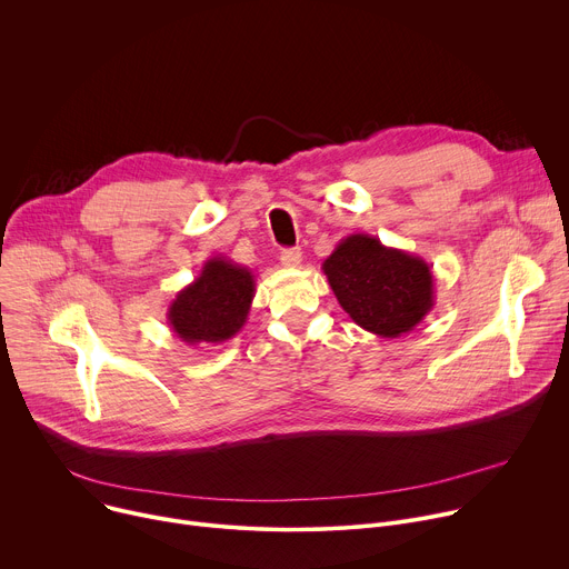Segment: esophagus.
<instances>
[{"instance_id": "obj_1", "label": "esophagus", "mask_w": 569, "mask_h": 569, "mask_svg": "<svg viewBox=\"0 0 569 569\" xmlns=\"http://www.w3.org/2000/svg\"><path fill=\"white\" fill-rule=\"evenodd\" d=\"M279 259L286 268H299L301 266V250L299 248H288V250L281 252Z\"/></svg>"}]
</instances>
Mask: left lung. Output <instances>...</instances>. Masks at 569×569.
I'll use <instances>...</instances> for the list:
<instances>
[{"instance_id": "1", "label": "left lung", "mask_w": 569, "mask_h": 569, "mask_svg": "<svg viewBox=\"0 0 569 569\" xmlns=\"http://www.w3.org/2000/svg\"><path fill=\"white\" fill-rule=\"evenodd\" d=\"M321 270L349 317L378 338L415 331L435 306L432 268L369 233L342 238Z\"/></svg>"}]
</instances>
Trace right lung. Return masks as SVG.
<instances>
[{
	"mask_svg": "<svg viewBox=\"0 0 569 569\" xmlns=\"http://www.w3.org/2000/svg\"><path fill=\"white\" fill-rule=\"evenodd\" d=\"M257 279L250 268L211 257L169 306L171 331L189 347L222 345L248 321Z\"/></svg>",
	"mask_w": 569,
	"mask_h": 569,
	"instance_id": "1",
	"label": "right lung"
}]
</instances>
